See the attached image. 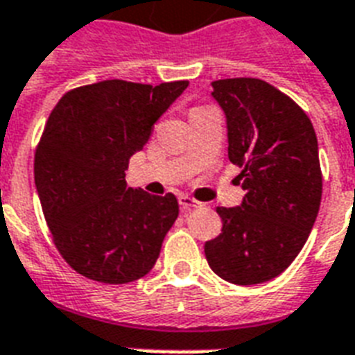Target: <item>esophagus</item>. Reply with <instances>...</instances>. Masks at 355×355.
I'll return each mask as SVG.
<instances>
[{
  "instance_id": "obj_1",
  "label": "esophagus",
  "mask_w": 355,
  "mask_h": 355,
  "mask_svg": "<svg viewBox=\"0 0 355 355\" xmlns=\"http://www.w3.org/2000/svg\"><path fill=\"white\" fill-rule=\"evenodd\" d=\"M178 202H180V208H182L184 211H191L195 210V208H200V206H202V202L195 200L193 197H189V195H180V197H178Z\"/></svg>"
}]
</instances>
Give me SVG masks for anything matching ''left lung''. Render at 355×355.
<instances>
[{"label": "left lung", "mask_w": 355, "mask_h": 355, "mask_svg": "<svg viewBox=\"0 0 355 355\" xmlns=\"http://www.w3.org/2000/svg\"><path fill=\"white\" fill-rule=\"evenodd\" d=\"M228 127V160L241 167V206L217 208L221 234L206 241L208 265L223 280H272L302 250L317 219L322 173L317 134L291 97L252 77L211 83Z\"/></svg>", "instance_id": "8db88e82"}]
</instances>
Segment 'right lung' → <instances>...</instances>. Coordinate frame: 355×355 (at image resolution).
<instances>
[{
  "instance_id": "obj_1",
  "label": "right lung",
  "mask_w": 355,
  "mask_h": 355,
  "mask_svg": "<svg viewBox=\"0 0 355 355\" xmlns=\"http://www.w3.org/2000/svg\"><path fill=\"white\" fill-rule=\"evenodd\" d=\"M188 80H101L66 92L35 153V184L55 247L101 284L145 276L178 217V200L127 188L125 171Z\"/></svg>"
}]
</instances>
